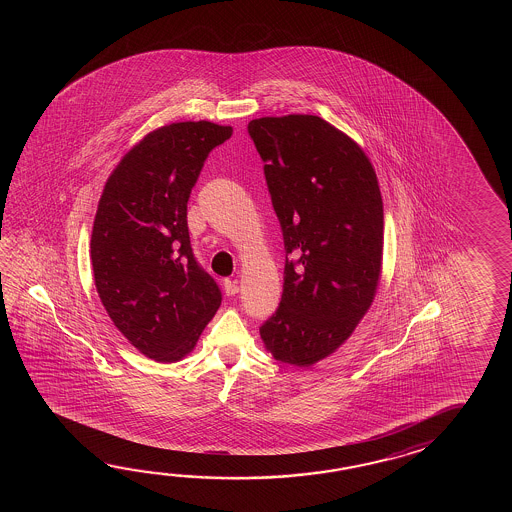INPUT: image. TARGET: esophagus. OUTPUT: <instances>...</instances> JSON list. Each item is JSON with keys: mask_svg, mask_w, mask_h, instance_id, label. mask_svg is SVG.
Masks as SVG:
<instances>
[{"mask_svg": "<svg viewBox=\"0 0 512 512\" xmlns=\"http://www.w3.org/2000/svg\"><path fill=\"white\" fill-rule=\"evenodd\" d=\"M223 287H225V293L227 296H234V294L240 293V285L236 280H225L223 282Z\"/></svg>", "mask_w": 512, "mask_h": 512, "instance_id": "esophagus-1", "label": "esophagus"}]
</instances>
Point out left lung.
<instances>
[{"instance_id": "8db88e82", "label": "left lung", "mask_w": 512, "mask_h": 512, "mask_svg": "<svg viewBox=\"0 0 512 512\" xmlns=\"http://www.w3.org/2000/svg\"><path fill=\"white\" fill-rule=\"evenodd\" d=\"M249 135L285 245L282 302L261 340L274 359L309 368L335 353L373 304L381 188L359 144L316 115L254 119Z\"/></svg>"}]
</instances>
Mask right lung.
Returning a JSON list of instances; mask_svg holds the SVG:
<instances>
[{
    "label": "right lung",
    "instance_id": "add662e5",
    "mask_svg": "<svg viewBox=\"0 0 512 512\" xmlns=\"http://www.w3.org/2000/svg\"><path fill=\"white\" fill-rule=\"evenodd\" d=\"M230 135L208 120L150 131L102 190L91 234L97 293L148 359L186 357L221 305L218 283L192 254L186 203L208 153Z\"/></svg>",
    "mask_w": 512,
    "mask_h": 512
}]
</instances>
